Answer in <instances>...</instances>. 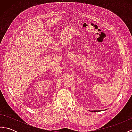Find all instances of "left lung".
<instances>
[{"instance_id":"obj_1","label":"left lung","mask_w":132,"mask_h":132,"mask_svg":"<svg viewBox=\"0 0 132 132\" xmlns=\"http://www.w3.org/2000/svg\"><path fill=\"white\" fill-rule=\"evenodd\" d=\"M97 111H92V112H97Z\"/></svg>"}]
</instances>
